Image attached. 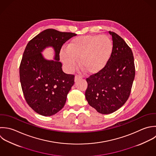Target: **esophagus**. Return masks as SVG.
<instances>
[{
  "label": "esophagus",
  "mask_w": 156,
  "mask_h": 156,
  "mask_svg": "<svg viewBox=\"0 0 156 156\" xmlns=\"http://www.w3.org/2000/svg\"><path fill=\"white\" fill-rule=\"evenodd\" d=\"M81 76H80V75H76L75 76V81L76 82V81H77L78 80H79L81 79Z\"/></svg>",
  "instance_id": "34e87169"
}]
</instances>
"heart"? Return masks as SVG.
Listing matches in <instances>:
<instances>
[{"label":"heart","mask_w":156,"mask_h":156,"mask_svg":"<svg viewBox=\"0 0 156 156\" xmlns=\"http://www.w3.org/2000/svg\"><path fill=\"white\" fill-rule=\"evenodd\" d=\"M114 45L107 35H87L76 37L61 50L60 58L69 70H73L80 59V66L86 73H99L111 58Z\"/></svg>","instance_id":"b5f03b06"}]
</instances>
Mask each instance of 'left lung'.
<instances>
[{
    "mask_svg": "<svg viewBox=\"0 0 156 156\" xmlns=\"http://www.w3.org/2000/svg\"><path fill=\"white\" fill-rule=\"evenodd\" d=\"M114 48L111 59L98 73L86 79L89 105L102 114L113 113L128 100L135 77L133 51L119 35L109 31Z\"/></svg>",
    "mask_w": 156,
    "mask_h": 156,
    "instance_id": "8db88e82",
    "label": "left lung"
}]
</instances>
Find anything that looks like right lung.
I'll list each match as a JSON object with an SVG mask.
<instances>
[{
    "label": "right lung",
    "mask_w": 156,
    "mask_h": 156,
    "mask_svg": "<svg viewBox=\"0 0 156 156\" xmlns=\"http://www.w3.org/2000/svg\"><path fill=\"white\" fill-rule=\"evenodd\" d=\"M75 33L47 29L27 44L19 67L20 81L29 106L43 116L55 115L64 107L74 84V75L65 73L59 62L61 48ZM52 47L54 59H45L41 52Z\"/></svg>",
    "instance_id": "add662e5"
}]
</instances>
